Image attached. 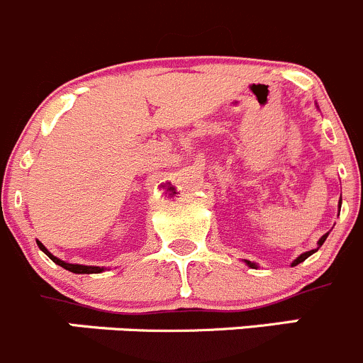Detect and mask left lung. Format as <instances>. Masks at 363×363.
<instances>
[{
	"label": "left lung",
	"instance_id": "left-lung-1",
	"mask_svg": "<svg viewBox=\"0 0 363 363\" xmlns=\"http://www.w3.org/2000/svg\"><path fill=\"white\" fill-rule=\"evenodd\" d=\"M340 204H342V199H340V201H339V211H340ZM328 235H330V231H328V233H325V235H323V236H321V238H319V242H318V249H319V247H321V245H323V243H325V240H326V238H328ZM318 249H312V250H307V252L300 254V256H298V257H296V259H295V261H293V263H291V267H296V264H298V263H302V261H305V259H307V257H308V256H312V254H314V252H318ZM243 263H245V264H247V267L254 268V270H256V268H257V263H254V261H249V259H243Z\"/></svg>",
	"mask_w": 363,
	"mask_h": 363
}]
</instances>
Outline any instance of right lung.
I'll list each match as a JSON object with an SVG mask.
<instances>
[{
  "instance_id": "obj_1",
  "label": "right lung",
  "mask_w": 363,
  "mask_h": 363,
  "mask_svg": "<svg viewBox=\"0 0 363 363\" xmlns=\"http://www.w3.org/2000/svg\"><path fill=\"white\" fill-rule=\"evenodd\" d=\"M37 245L40 247V250L45 254V256H49V259H52L56 264H60V267L65 268V270L72 272V274H100V272L106 270V268H104V267H88V264H72V263H67V261H61L60 257L55 256V254L49 252V250L45 249V247L42 245L40 242H37Z\"/></svg>"
}]
</instances>
